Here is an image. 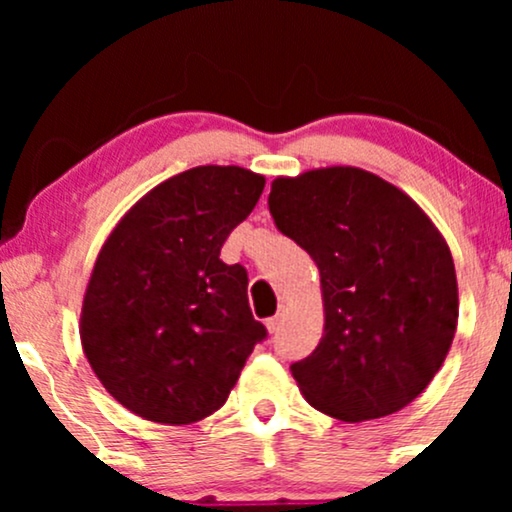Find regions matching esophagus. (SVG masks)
I'll use <instances>...</instances> for the list:
<instances>
[{"mask_svg": "<svg viewBox=\"0 0 512 512\" xmlns=\"http://www.w3.org/2000/svg\"><path fill=\"white\" fill-rule=\"evenodd\" d=\"M281 320H284V305H279V310H276V315L269 317V320H267V330H269V332L279 330Z\"/></svg>", "mask_w": 512, "mask_h": 512, "instance_id": "1", "label": "esophagus"}]
</instances>
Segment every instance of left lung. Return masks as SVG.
<instances>
[{"label":"left lung","mask_w":512,"mask_h":512,"mask_svg":"<svg viewBox=\"0 0 512 512\" xmlns=\"http://www.w3.org/2000/svg\"><path fill=\"white\" fill-rule=\"evenodd\" d=\"M276 228L320 269L325 330L291 375L339 421L395 414L426 390L457 330L450 248L407 192L354 166L279 175Z\"/></svg>","instance_id":"obj_1"}]
</instances>
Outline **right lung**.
Returning <instances> with one entry per match:
<instances>
[{
  "label": "right lung",
  "instance_id": "1",
  "mask_svg": "<svg viewBox=\"0 0 512 512\" xmlns=\"http://www.w3.org/2000/svg\"><path fill=\"white\" fill-rule=\"evenodd\" d=\"M262 190L264 175L248 168H190L146 192L105 238L79 334L96 378L132 414L170 426L207 419L267 337L245 267L219 260Z\"/></svg>",
  "mask_w": 512,
  "mask_h": 512
}]
</instances>
